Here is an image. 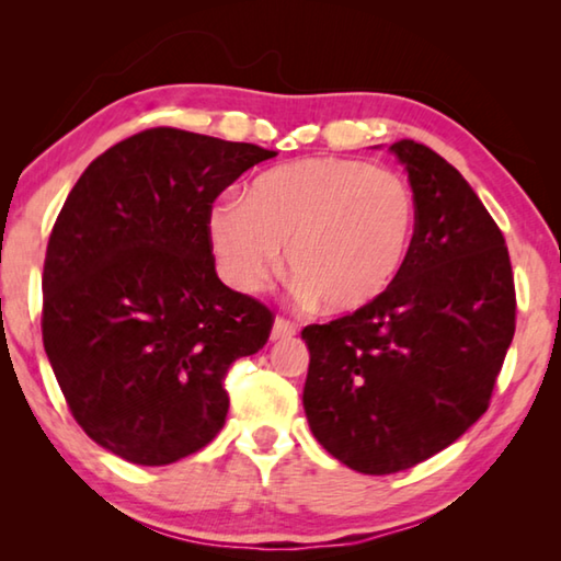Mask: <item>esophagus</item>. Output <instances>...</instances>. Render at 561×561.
<instances>
[{"label":"esophagus","instance_id":"34e87169","mask_svg":"<svg viewBox=\"0 0 561 561\" xmlns=\"http://www.w3.org/2000/svg\"><path fill=\"white\" fill-rule=\"evenodd\" d=\"M297 334V324L284 317L274 319V327H272V341H284V339H291Z\"/></svg>","mask_w":561,"mask_h":561}]
</instances>
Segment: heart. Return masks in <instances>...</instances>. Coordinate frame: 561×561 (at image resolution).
Segmentation results:
<instances>
[{
  "label": "heart",
  "mask_w": 561,
  "mask_h": 561,
  "mask_svg": "<svg viewBox=\"0 0 561 561\" xmlns=\"http://www.w3.org/2000/svg\"><path fill=\"white\" fill-rule=\"evenodd\" d=\"M417 201L408 180L356 158H311L260 175L244 201L215 203L207 232L225 279L260 291L282 250L304 297L334 314L371 307L413 250Z\"/></svg>",
  "instance_id": "heart-1"
}]
</instances>
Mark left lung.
I'll return each instance as SVG.
<instances>
[{
  "instance_id": "obj_1",
  "label": "left lung",
  "mask_w": 561,
  "mask_h": 561,
  "mask_svg": "<svg viewBox=\"0 0 561 561\" xmlns=\"http://www.w3.org/2000/svg\"><path fill=\"white\" fill-rule=\"evenodd\" d=\"M417 201L413 250L371 307L309 324L304 413L364 474L428 460L488 411L515 336V277L497 222L428 146H391Z\"/></svg>"
}]
</instances>
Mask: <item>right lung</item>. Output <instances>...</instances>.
Masks as SVG:
<instances>
[{"label": "right lung", "instance_id": "1", "mask_svg": "<svg viewBox=\"0 0 561 561\" xmlns=\"http://www.w3.org/2000/svg\"><path fill=\"white\" fill-rule=\"evenodd\" d=\"M277 153L148 128L83 170L46 247L42 336L71 415L136 465L197 453L225 425V378L274 314L225 287L207 220L244 170Z\"/></svg>", "mask_w": 561, "mask_h": 561}]
</instances>
